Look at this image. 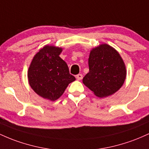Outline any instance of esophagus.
Listing matches in <instances>:
<instances>
[{"mask_svg":"<svg viewBox=\"0 0 149 149\" xmlns=\"http://www.w3.org/2000/svg\"><path fill=\"white\" fill-rule=\"evenodd\" d=\"M76 78H77V79L78 80H81V79L83 78V75L81 74H78L76 76Z\"/></svg>","mask_w":149,"mask_h":149,"instance_id":"1","label":"esophagus"}]
</instances>
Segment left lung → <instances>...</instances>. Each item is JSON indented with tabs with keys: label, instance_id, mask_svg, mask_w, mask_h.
Instances as JSON below:
<instances>
[{
	"label": "left lung",
	"instance_id": "1",
	"mask_svg": "<svg viewBox=\"0 0 149 149\" xmlns=\"http://www.w3.org/2000/svg\"><path fill=\"white\" fill-rule=\"evenodd\" d=\"M89 72L83 83L100 98L113 94L123 86L126 68L120 54L111 46L100 45L91 51L88 58Z\"/></svg>",
	"mask_w": 149,
	"mask_h": 149
}]
</instances>
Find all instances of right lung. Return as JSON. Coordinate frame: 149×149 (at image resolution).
<instances>
[{"instance_id":"obj_1","label":"right lung","mask_w":149,"mask_h":149,"mask_svg":"<svg viewBox=\"0 0 149 149\" xmlns=\"http://www.w3.org/2000/svg\"><path fill=\"white\" fill-rule=\"evenodd\" d=\"M62 48L46 46L31 61L28 79L32 89L40 96L56 101L64 93L75 77L70 74L67 63L59 55Z\"/></svg>"}]
</instances>
